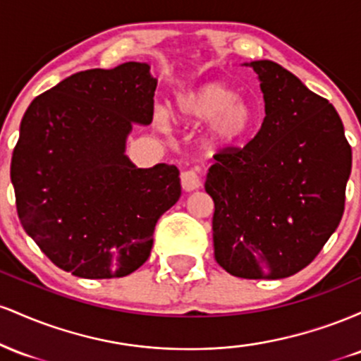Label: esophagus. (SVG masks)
Returning a JSON list of instances; mask_svg holds the SVG:
<instances>
[{
	"label": "esophagus",
	"instance_id": "1",
	"mask_svg": "<svg viewBox=\"0 0 361 361\" xmlns=\"http://www.w3.org/2000/svg\"><path fill=\"white\" fill-rule=\"evenodd\" d=\"M200 175H198L197 169H185L181 173V186H183L185 192H192V190L200 188Z\"/></svg>",
	"mask_w": 361,
	"mask_h": 361
}]
</instances>
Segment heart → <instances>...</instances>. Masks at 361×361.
Instances as JSON below:
<instances>
[{
    "mask_svg": "<svg viewBox=\"0 0 361 361\" xmlns=\"http://www.w3.org/2000/svg\"><path fill=\"white\" fill-rule=\"evenodd\" d=\"M175 114L186 122L209 120L204 142L210 149L234 147L246 137L255 123L251 103L219 81L202 82L178 93Z\"/></svg>",
    "mask_w": 361,
    "mask_h": 361,
    "instance_id": "b5f03b06",
    "label": "heart"
}]
</instances>
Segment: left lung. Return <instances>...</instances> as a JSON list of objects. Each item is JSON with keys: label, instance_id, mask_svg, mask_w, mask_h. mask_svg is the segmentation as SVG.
Instances as JSON below:
<instances>
[{"label": "left lung", "instance_id": "1", "mask_svg": "<svg viewBox=\"0 0 361 361\" xmlns=\"http://www.w3.org/2000/svg\"><path fill=\"white\" fill-rule=\"evenodd\" d=\"M264 118L244 147L209 168L214 256L231 275L276 280L312 263L345 212L351 146L338 111L271 61L250 64Z\"/></svg>", "mask_w": 361, "mask_h": 361}]
</instances>
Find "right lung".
<instances>
[{
	"mask_svg": "<svg viewBox=\"0 0 361 361\" xmlns=\"http://www.w3.org/2000/svg\"><path fill=\"white\" fill-rule=\"evenodd\" d=\"M146 62L88 69L39 94L11 156L25 233L61 270L81 279L130 275L151 255L159 217L181 195L173 164L135 168L132 126H149L157 80Z\"/></svg>",
	"mask_w": 361,
	"mask_h": 361,
	"instance_id": "1",
	"label": "right lung"
}]
</instances>
